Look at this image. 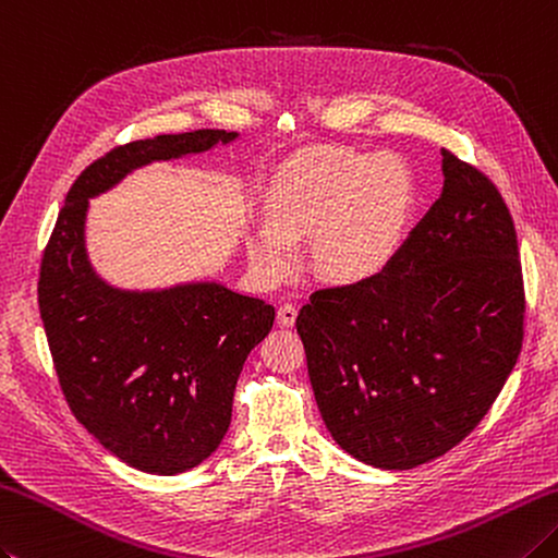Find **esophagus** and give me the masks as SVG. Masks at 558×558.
Listing matches in <instances>:
<instances>
[{
	"mask_svg": "<svg viewBox=\"0 0 558 558\" xmlns=\"http://www.w3.org/2000/svg\"><path fill=\"white\" fill-rule=\"evenodd\" d=\"M294 319H298V307H294V304H280V307H278V324L280 326H294Z\"/></svg>",
	"mask_w": 558,
	"mask_h": 558,
	"instance_id": "34e87169",
	"label": "esophagus"
}]
</instances>
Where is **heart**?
I'll return each instance as SVG.
<instances>
[{
  "mask_svg": "<svg viewBox=\"0 0 558 558\" xmlns=\"http://www.w3.org/2000/svg\"><path fill=\"white\" fill-rule=\"evenodd\" d=\"M416 201L413 177L395 155L329 147L282 173L268 195V220L246 232L251 268L280 286L300 266L302 236L324 278L355 286L379 276L407 234Z\"/></svg>",
  "mask_w": 558,
  "mask_h": 558,
  "instance_id": "obj_1",
  "label": "heart"
}]
</instances>
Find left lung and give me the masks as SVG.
<instances>
[{
  "label": "left lung",
  "instance_id": "obj_1",
  "mask_svg": "<svg viewBox=\"0 0 558 558\" xmlns=\"http://www.w3.org/2000/svg\"><path fill=\"white\" fill-rule=\"evenodd\" d=\"M442 177L440 198L379 276L316 290L298 314L326 428L377 469H413L460 445L522 348L525 290L508 207L447 149Z\"/></svg>",
  "mask_w": 558,
  "mask_h": 558
}]
</instances>
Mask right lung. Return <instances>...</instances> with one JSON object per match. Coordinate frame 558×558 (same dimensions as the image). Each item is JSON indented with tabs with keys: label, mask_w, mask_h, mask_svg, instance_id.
Here are the masks:
<instances>
[{
	"label": "right lung",
	"mask_w": 558,
	"mask_h": 558,
	"mask_svg": "<svg viewBox=\"0 0 558 558\" xmlns=\"http://www.w3.org/2000/svg\"><path fill=\"white\" fill-rule=\"evenodd\" d=\"M236 137L193 130L108 151L72 183L43 254L38 307L62 395L108 452L147 474L189 472L220 447L239 373L276 310L217 280L111 286L86 251L89 201L151 161L201 155Z\"/></svg>",
	"instance_id": "right-lung-1"
}]
</instances>
